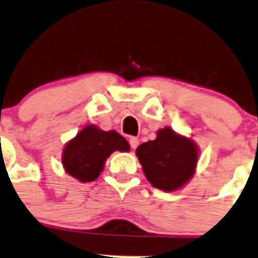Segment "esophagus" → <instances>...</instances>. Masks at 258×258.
I'll use <instances>...</instances> for the list:
<instances>
[{"label":"esophagus","mask_w":258,"mask_h":258,"mask_svg":"<svg viewBox=\"0 0 258 258\" xmlns=\"http://www.w3.org/2000/svg\"><path fill=\"white\" fill-rule=\"evenodd\" d=\"M129 143H131V147H132V148L136 149L137 147H138L139 141H138V138H136V137H132V138L129 139Z\"/></svg>","instance_id":"esophagus-1"}]
</instances>
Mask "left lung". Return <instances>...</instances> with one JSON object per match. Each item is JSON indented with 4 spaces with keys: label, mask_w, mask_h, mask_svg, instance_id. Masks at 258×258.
<instances>
[{
    "label": "left lung",
    "mask_w": 258,
    "mask_h": 258,
    "mask_svg": "<svg viewBox=\"0 0 258 258\" xmlns=\"http://www.w3.org/2000/svg\"><path fill=\"white\" fill-rule=\"evenodd\" d=\"M136 154L152 186L166 192H175L195 175L199 147L191 138L166 126L157 131L154 141L141 144Z\"/></svg>",
    "instance_id": "obj_1"
}]
</instances>
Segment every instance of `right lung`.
<instances>
[{
    "instance_id": "add662e5",
    "label": "right lung",
    "mask_w": 258,
    "mask_h": 258,
    "mask_svg": "<svg viewBox=\"0 0 258 258\" xmlns=\"http://www.w3.org/2000/svg\"><path fill=\"white\" fill-rule=\"evenodd\" d=\"M115 151L129 152L131 146L117 132H105L97 125L88 124L66 143L63 168L80 182H91L104 171L105 162Z\"/></svg>"
}]
</instances>
